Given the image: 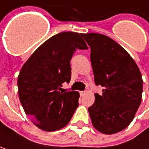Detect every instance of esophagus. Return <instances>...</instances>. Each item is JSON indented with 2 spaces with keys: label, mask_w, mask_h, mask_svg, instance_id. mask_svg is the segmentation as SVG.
Returning a JSON list of instances; mask_svg holds the SVG:
<instances>
[{
  "label": "esophagus",
  "mask_w": 149,
  "mask_h": 149,
  "mask_svg": "<svg viewBox=\"0 0 149 149\" xmlns=\"http://www.w3.org/2000/svg\"><path fill=\"white\" fill-rule=\"evenodd\" d=\"M85 93H86V92H85V91H81V92H80V94H81V97H83Z\"/></svg>",
  "instance_id": "34e87169"
}]
</instances>
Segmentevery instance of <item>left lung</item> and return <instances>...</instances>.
Segmentation results:
<instances>
[{
    "mask_svg": "<svg viewBox=\"0 0 149 149\" xmlns=\"http://www.w3.org/2000/svg\"><path fill=\"white\" fill-rule=\"evenodd\" d=\"M82 37L91 49L95 84L104 88L88 108L91 120L100 132L114 134L134 118L141 103L142 76L131 56L110 37L93 33Z\"/></svg>",
    "mask_w": 149,
    "mask_h": 149,
    "instance_id": "obj_1",
    "label": "left lung"
}]
</instances>
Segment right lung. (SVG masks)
Segmentation results:
<instances>
[{"label": "right lung", "mask_w": 149, "mask_h": 149, "mask_svg": "<svg viewBox=\"0 0 149 149\" xmlns=\"http://www.w3.org/2000/svg\"><path fill=\"white\" fill-rule=\"evenodd\" d=\"M82 33L63 32L49 38L33 53L18 76L19 98L26 115L42 130L68 125L79 105L76 91L61 92L71 80L70 61L77 49H88Z\"/></svg>", "instance_id": "obj_1"}]
</instances>
